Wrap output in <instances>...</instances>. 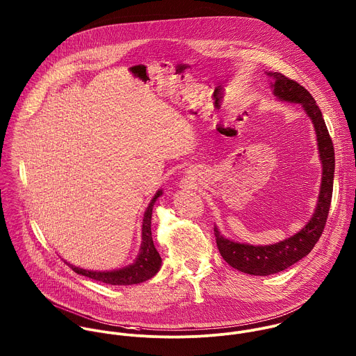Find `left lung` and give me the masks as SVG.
Returning <instances> with one entry per match:
<instances>
[{
  "label": "left lung",
  "instance_id": "obj_1",
  "mask_svg": "<svg viewBox=\"0 0 356 356\" xmlns=\"http://www.w3.org/2000/svg\"><path fill=\"white\" fill-rule=\"evenodd\" d=\"M266 74L272 79L270 87L275 97L279 101L300 104L304 108V112L312 120L322 162V181L318 204L312 218L298 233L283 241L269 245L237 243L226 238L215 226L216 244L223 259L232 268L252 276H269L283 272L312 251L315 244L319 241L327 220L333 195L336 163L333 141L326 127L323 115L311 92L300 83L279 72H266Z\"/></svg>",
  "mask_w": 356,
  "mask_h": 356
}]
</instances>
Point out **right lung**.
<instances>
[{
    "label": "right lung",
    "instance_id": "right-lung-1",
    "mask_svg": "<svg viewBox=\"0 0 356 356\" xmlns=\"http://www.w3.org/2000/svg\"><path fill=\"white\" fill-rule=\"evenodd\" d=\"M161 195H162V190H158L144 212L143 226H141V240L143 241H141L140 252L133 264H130L124 268H120V269L104 270V272L87 270V269L73 266L67 262L66 264L77 275H81V276H86L92 280H97V282H101L105 284H111V286H131V284H138V283L147 282L151 277H154L158 273V270L161 269L162 259L154 245L152 233H151V219H152L154 204L158 200V197H161Z\"/></svg>",
    "mask_w": 356,
    "mask_h": 356
}]
</instances>
